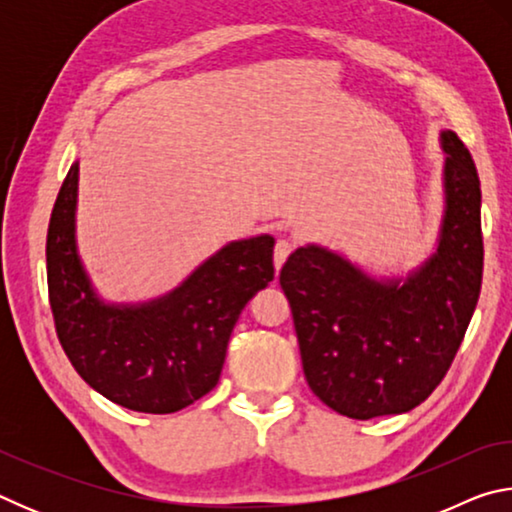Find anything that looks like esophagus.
<instances>
[{
    "label": "esophagus",
    "mask_w": 512,
    "mask_h": 512,
    "mask_svg": "<svg viewBox=\"0 0 512 512\" xmlns=\"http://www.w3.org/2000/svg\"><path fill=\"white\" fill-rule=\"evenodd\" d=\"M291 250H293V244L289 239H280L275 244V250H273V262H275V271H280L282 268V264L287 262V257L291 255Z\"/></svg>",
    "instance_id": "34e87169"
}]
</instances>
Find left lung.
Instances as JSON below:
<instances>
[{"mask_svg":"<svg viewBox=\"0 0 512 512\" xmlns=\"http://www.w3.org/2000/svg\"><path fill=\"white\" fill-rule=\"evenodd\" d=\"M445 210L433 253L402 275H372L318 244L280 271L302 370L320 402L354 420L427 400L461 348L483 275L481 183L454 131H440Z\"/></svg>","mask_w":512,"mask_h":512,"instance_id":"left-lung-1","label":"left lung"}]
</instances>
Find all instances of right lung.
Masks as SVG:
<instances>
[{"mask_svg": "<svg viewBox=\"0 0 512 512\" xmlns=\"http://www.w3.org/2000/svg\"><path fill=\"white\" fill-rule=\"evenodd\" d=\"M79 160L67 171L47 232V282L60 345L94 391L124 409L176 413L221 377L232 329L273 280L271 235L237 239L176 289L142 302H108L76 244Z\"/></svg>", "mask_w": 512, "mask_h": 512, "instance_id": "1", "label": "right lung"}]
</instances>
